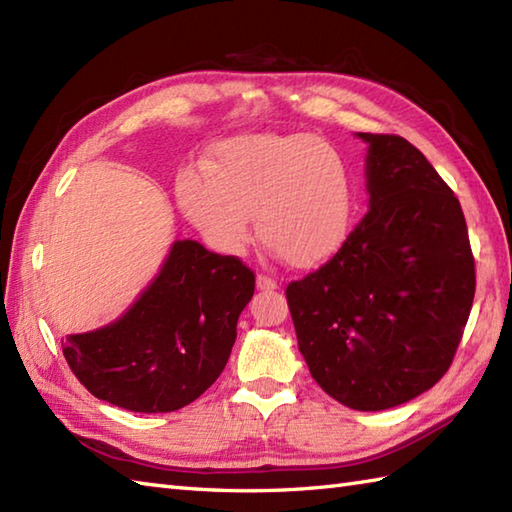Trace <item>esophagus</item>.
Wrapping results in <instances>:
<instances>
[{"label": "esophagus", "instance_id": "1", "mask_svg": "<svg viewBox=\"0 0 512 512\" xmlns=\"http://www.w3.org/2000/svg\"><path fill=\"white\" fill-rule=\"evenodd\" d=\"M257 288H259V290H270V292H273V290L279 288V284H277L275 279H270V277H266V275H257Z\"/></svg>", "mask_w": 512, "mask_h": 512}]
</instances>
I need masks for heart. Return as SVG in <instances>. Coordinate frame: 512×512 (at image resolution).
Masks as SVG:
<instances>
[{
	"instance_id": "obj_1",
	"label": "heart",
	"mask_w": 512,
	"mask_h": 512,
	"mask_svg": "<svg viewBox=\"0 0 512 512\" xmlns=\"http://www.w3.org/2000/svg\"><path fill=\"white\" fill-rule=\"evenodd\" d=\"M184 215L222 253H242L255 215L264 248L292 268H317L352 235L356 182L350 162L312 134H246L215 151L211 173L178 176Z\"/></svg>"
}]
</instances>
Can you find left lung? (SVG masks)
I'll return each mask as SVG.
<instances>
[{"label":"left lung","mask_w":512,"mask_h":512,"mask_svg":"<svg viewBox=\"0 0 512 512\" xmlns=\"http://www.w3.org/2000/svg\"><path fill=\"white\" fill-rule=\"evenodd\" d=\"M358 138L369 145V209L286 299L325 394L383 411L447 374L473 306L475 259L462 206L422 151L394 134Z\"/></svg>","instance_id":"8db88e82"}]
</instances>
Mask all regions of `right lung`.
Instances as JSON below:
<instances>
[{"label": "right lung", "mask_w": 512, "mask_h": 512, "mask_svg": "<svg viewBox=\"0 0 512 512\" xmlns=\"http://www.w3.org/2000/svg\"><path fill=\"white\" fill-rule=\"evenodd\" d=\"M253 292L242 259L178 239L134 306L105 328L70 334L63 356L92 396L116 407L182 409L222 374Z\"/></svg>", "instance_id": "add662e5"}]
</instances>
